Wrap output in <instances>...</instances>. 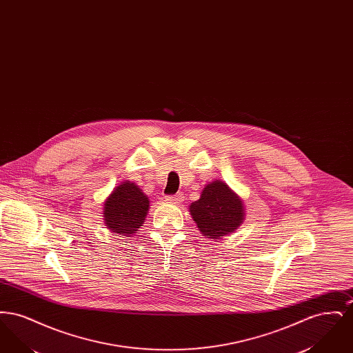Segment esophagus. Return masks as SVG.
<instances>
[{
  "mask_svg": "<svg viewBox=\"0 0 353 353\" xmlns=\"http://www.w3.org/2000/svg\"><path fill=\"white\" fill-rule=\"evenodd\" d=\"M165 200L172 203H180V202L184 201V194L183 193H177L174 196H167Z\"/></svg>",
  "mask_w": 353,
  "mask_h": 353,
  "instance_id": "34e87169",
  "label": "esophagus"
}]
</instances>
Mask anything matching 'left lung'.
Wrapping results in <instances>:
<instances>
[{
  "label": "left lung",
  "instance_id": "obj_1",
  "mask_svg": "<svg viewBox=\"0 0 353 353\" xmlns=\"http://www.w3.org/2000/svg\"><path fill=\"white\" fill-rule=\"evenodd\" d=\"M189 212L202 234L210 239L234 233L245 219L241 197L219 180L202 189L201 197L189 206Z\"/></svg>",
  "mask_w": 353,
  "mask_h": 353
}]
</instances>
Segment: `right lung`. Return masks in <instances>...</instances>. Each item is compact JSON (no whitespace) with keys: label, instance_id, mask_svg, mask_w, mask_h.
<instances>
[{"label":"right lung","instance_id":"add662e5","mask_svg":"<svg viewBox=\"0 0 353 353\" xmlns=\"http://www.w3.org/2000/svg\"><path fill=\"white\" fill-rule=\"evenodd\" d=\"M148 209L150 200L141 189L134 183L124 181L104 201V223L115 234L131 236L143 226Z\"/></svg>","mask_w":353,"mask_h":353}]
</instances>
